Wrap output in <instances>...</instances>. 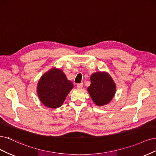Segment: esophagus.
<instances>
[{
	"label": "esophagus",
	"instance_id": "esophagus-1",
	"mask_svg": "<svg viewBox=\"0 0 156 156\" xmlns=\"http://www.w3.org/2000/svg\"><path fill=\"white\" fill-rule=\"evenodd\" d=\"M83 87V83H79V84H77V87L78 88H79V89H80V88H82Z\"/></svg>",
	"mask_w": 156,
	"mask_h": 156
}]
</instances>
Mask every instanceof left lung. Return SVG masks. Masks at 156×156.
Here are the masks:
<instances>
[{
  "label": "left lung",
  "instance_id": "8db88e82",
  "mask_svg": "<svg viewBox=\"0 0 156 156\" xmlns=\"http://www.w3.org/2000/svg\"><path fill=\"white\" fill-rule=\"evenodd\" d=\"M91 84L87 90L98 106L108 104L115 96L116 86L111 75L106 72H98L90 76Z\"/></svg>",
  "mask_w": 156,
  "mask_h": 156
}]
</instances>
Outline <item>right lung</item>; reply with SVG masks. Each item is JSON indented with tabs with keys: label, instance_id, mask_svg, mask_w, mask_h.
<instances>
[{
	"label": "right lung",
	"instance_id": "obj_1",
	"mask_svg": "<svg viewBox=\"0 0 156 156\" xmlns=\"http://www.w3.org/2000/svg\"><path fill=\"white\" fill-rule=\"evenodd\" d=\"M73 88L72 82L67 79L63 71L54 67L40 77L37 84V94L45 107L56 108L63 104Z\"/></svg>",
	"mask_w": 156,
	"mask_h": 156
}]
</instances>
